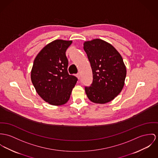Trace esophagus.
Masks as SVG:
<instances>
[{"instance_id":"1","label":"esophagus","mask_w":158,"mask_h":158,"mask_svg":"<svg viewBox=\"0 0 158 158\" xmlns=\"http://www.w3.org/2000/svg\"><path fill=\"white\" fill-rule=\"evenodd\" d=\"M76 77H77L78 79H79L81 78V75H80V74H79V73H77V74H76Z\"/></svg>"}]
</instances>
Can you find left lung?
Wrapping results in <instances>:
<instances>
[{"label": "left lung", "mask_w": 158, "mask_h": 158, "mask_svg": "<svg viewBox=\"0 0 158 158\" xmlns=\"http://www.w3.org/2000/svg\"><path fill=\"white\" fill-rule=\"evenodd\" d=\"M93 80L85 87L89 100L105 104L114 100L122 91L126 76V68L120 53L112 44L98 38L84 43Z\"/></svg>", "instance_id": "1"}]
</instances>
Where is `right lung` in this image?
Returning <instances> with one entry per match:
<instances>
[{"instance_id": "right-lung-1", "label": "right lung", "mask_w": 158, "mask_h": 158, "mask_svg": "<svg viewBox=\"0 0 158 158\" xmlns=\"http://www.w3.org/2000/svg\"><path fill=\"white\" fill-rule=\"evenodd\" d=\"M72 43V40H54L41 50L34 61L31 81L38 94L50 105L65 104L76 84L77 78L67 72L65 52Z\"/></svg>"}]
</instances>
